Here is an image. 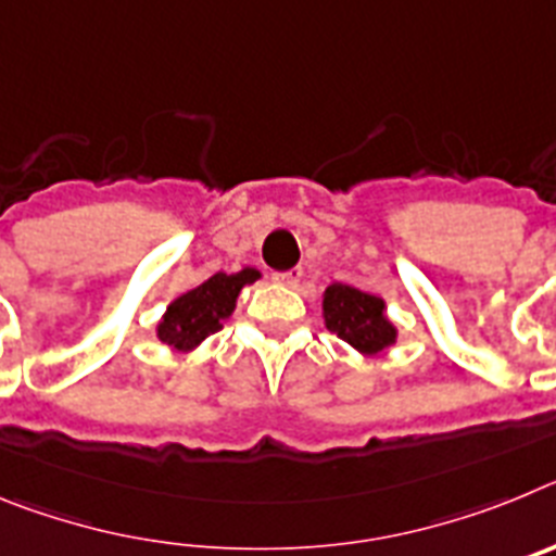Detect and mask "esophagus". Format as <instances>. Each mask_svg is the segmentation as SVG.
Here are the masks:
<instances>
[{
  "label": "esophagus",
  "instance_id": "34e87169",
  "mask_svg": "<svg viewBox=\"0 0 556 556\" xmlns=\"http://www.w3.org/2000/svg\"><path fill=\"white\" fill-rule=\"evenodd\" d=\"M301 269H283V273H275L273 281L281 283V287H298L301 283Z\"/></svg>",
  "mask_w": 556,
  "mask_h": 556
}]
</instances>
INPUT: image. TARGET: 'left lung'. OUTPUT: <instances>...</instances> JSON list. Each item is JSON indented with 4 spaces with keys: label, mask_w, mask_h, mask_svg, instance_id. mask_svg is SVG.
<instances>
[{
    "label": "left lung",
    "mask_w": 556,
    "mask_h": 556,
    "mask_svg": "<svg viewBox=\"0 0 556 556\" xmlns=\"http://www.w3.org/2000/svg\"><path fill=\"white\" fill-rule=\"evenodd\" d=\"M326 328L362 353H381L395 342V328L384 317V301L348 283H331L323 298Z\"/></svg>",
    "instance_id": "left-lung-1"
}]
</instances>
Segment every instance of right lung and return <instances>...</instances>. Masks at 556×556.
I'll list each match as a JSON object with an SVG mask.
<instances>
[{
  "instance_id": "obj_1",
  "label": "right lung",
  "mask_w": 556,
  "mask_h": 556,
  "mask_svg": "<svg viewBox=\"0 0 556 556\" xmlns=\"http://www.w3.org/2000/svg\"><path fill=\"white\" fill-rule=\"evenodd\" d=\"M255 278H258L255 269H242V273L233 275H211L208 281L186 292L184 298H178L166 308L164 323L159 326V339L166 345L178 348V351H191L208 333H217L223 328V320H228L230 312H233L242 287L253 283Z\"/></svg>"
}]
</instances>
